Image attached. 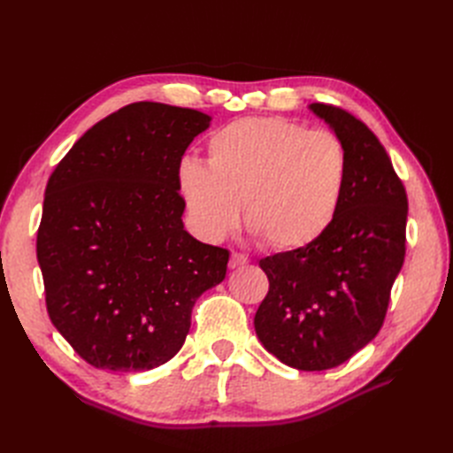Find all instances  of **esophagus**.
Returning a JSON list of instances; mask_svg holds the SVG:
<instances>
[{
    "instance_id": "esophagus-1",
    "label": "esophagus",
    "mask_w": 453,
    "mask_h": 453,
    "mask_svg": "<svg viewBox=\"0 0 453 453\" xmlns=\"http://www.w3.org/2000/svg\"><path fill=\"white\" fill-rule=\"evenodd\" d=\"M248 263H250L248 255L238 253V251H232L230 260H228V266H230V268H238V266H243V265H248Z\"/></svg>"
}]
</instances>
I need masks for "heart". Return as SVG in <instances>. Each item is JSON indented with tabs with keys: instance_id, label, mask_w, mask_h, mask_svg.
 <instances>
[{
	"instance_id": "obj_1",
	"label": "heart",
	"mask_w": 453,
	"mask_h": 453,
	"mask_svg": "<svg viewBox=\"0 0 453 453\" xmlns=\"http://www.w3.org/2000/svg\"><path fill=\"white\" fill-rule=\"evenodd\" d=\"M348 180V153L336 134L283 117H248L219 128L208 166L183 158L177 183L205 240L245 225L270 250L295 251L333 225Z\"/></svg>"
}]
</instances>
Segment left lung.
<instances>
[{"mask_svg": "<svg viewBox=\"0 0 453 453\" xmlns=\"http://www.w3.org/2000/svg\"><path fill=\"white\" fill-rule=\"evenodd\" d=\"M310 109L346 147V190L318 242L258 260L270 287L255 313V331L281 363L326 370L380 333L404 263L408 198L386 149L363 120L333 104Z\"/></svg>", "mask_w": 453, "mask_h": 453, "instance_id": "8db88e82", "label": "left lung"}]
</instances>
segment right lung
Here are the masks:
<instances>
[{
	"instance_id": "obj_1",
	"label": "right lung",
	"mask_w": 453,
	"mask_h": 453,
	"mask_svg": "<svg viewBox=\"0 0 453 453\" xmlns=\"http://www.w3.org/2000/svg\"><path fill=\"white\" fill-rule=\"evenodd\" d=\"M196 109L135 102L87 130L49 177L37 260L52 325L81 359L140 372L181 349L228 250L183 230L177 168L210 127Z\"/></svg>"
}]
</instances>
